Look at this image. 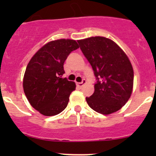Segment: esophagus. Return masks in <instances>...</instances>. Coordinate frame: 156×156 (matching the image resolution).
Returning <instances> with one entry per match:
<instances>
[{"label":"esophagus","mask_w":156,"mask_h":156,"mask_svg":"<svg viewBox=\"0 0 156 156\" xmlns=\"http://www.w3.org/2000/svg\"><path fill=\"white\" fill-rule=\"evenodd\" d=\"M87 83V80L85 79H83L82 80V82H80V83H76V85L77 87H82L83 85Z\"/></svg>","instance_id":"34e87169"}]
</instances>
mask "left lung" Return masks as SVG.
I'll use <instances>...</instances> for the list:
<instances>
[{
	"label": "left lung",
	"mask_w": 156,
	"mask_h": 156,
	"mask_svg": "<svg viewBox=\"0 0 156 156\" xmlns=\"http://www.w3.org/2000/svg\"><path fill=\"white\" fill-rule=\"evenodd\" d=\"M96 78L94 92L86 98L95 112L108 115L120 109L133 90V70L124 51L112 40L94 37L78 41Z\"/></svg>",
	"instance_id": "left-lung-1"
}]
</instances>
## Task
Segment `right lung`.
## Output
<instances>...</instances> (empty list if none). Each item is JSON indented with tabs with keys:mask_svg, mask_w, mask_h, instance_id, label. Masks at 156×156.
I'll return each mask as SVG.
<instances>
[{
	"mask_svg": "<svg viewBox=\"0 0 156 156\" xmlns=\"http://www.w3.org/2000/svg\"><path fill=\"white\" fill-rule=\"evenodd\" d=\"M77 48L79 45L73 40L53 41L30 59L23 78V89L29 102L40 113L51 116L66 108L76 84L62 78L63 65Z\"/></svg>",
	"mask_w": 156,
	"mask_h": 156,
	"instance_id": "1",
	"label": "right lung"
}]
</instances>
